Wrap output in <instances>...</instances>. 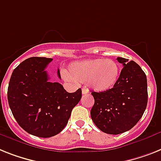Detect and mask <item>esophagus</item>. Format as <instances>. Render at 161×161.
Segmentation results:
<instances>
[{
    "label": "esophagus",
    "mask_w": 161,
    "mask_h": 161,
    "mask_svg": "<svg viewBox=\"0 0 161 161\" xmlns=\"http://www.w3.org/2000/svg\"><path fill=\"white\" fill-rule=\"evenodd\" d=\"M89 90L86 88L82 89V95H86V94H88Z\"/></svg>",
    "instance_id": "1"
}]
</instances>
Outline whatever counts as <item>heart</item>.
I'll return each instance as SVG.
<instances>
[{"instance_id":"1","label":"heart","mask_w":161,"mask_h":161,"mask_svg":"<svg viewBox=\"0 0 161 161\" xmlns=\"http://www.w3.org/2000/svg\"><path fill=\"white\" fill-rule=\"evenodd\" d=\"M119 71V64L114 60L93 58L71 63L64 78L69 81L86 82L90 88L102 92L116 85Z\"/></svg>"}]
</instances>
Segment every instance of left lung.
<instances>
[{
  "instance_id": "obj_1",
  "label": "left lung",
  "mask_w": 161,
  "mask_h": 161,
  "mask_svg": "<svg viewBox=\"0 0 161 161\" xmlns=\"http://www.w3.org/2000/svg\"><path fill=\"white\" fill-rule=\"evenodd\" d=\"M123 68L116 85L106 91L92 92L95 99L90 116L96 127L107 134L131 129L147 105V80L141 66L123 58H117Z\"/></svg>"
}]
</instances>
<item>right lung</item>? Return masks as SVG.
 Here are the masks:
<instances>
[{
  "mask_svg": "<svg viewBox=\"0 0 161 161\" xmlns=\"http://www.w3.org/2000/svg\"><path fill=\"white\" fill-rule=\"evenodd\" d=\"M53 58H30L12 72L7 97L12 114L28 133L51 137L63 130L72 108L81 98V89L68 93L58 82H50L45 69ZM58 77L61 79L58 70Z\"/></svg>",
  "mask_w": 161,
  "mask_h": 161,
  "instance_id": "add662e5",
  "label": "right lung"
}]
</instances>
